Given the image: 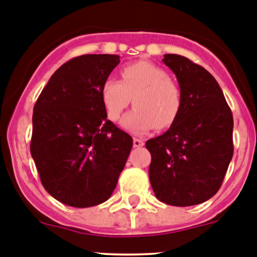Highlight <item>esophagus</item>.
Masks as SVG:
<instances>
[{"instance_id":"1","label":"esophagus","mask_w":257,"mask_h":257,"mask_svg":"<svg viewBox=\"0 0 257 257\" xmlns=\"http://www.w3.org/2000/svg\"><path fill=\"white\" fill-rule=\"evenodd\" d=\"M145 145V142H143V140H140V138H134L133 140V146L136 148H140L142 147V146Z\"/></svg>"}]
</instances>
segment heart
Wrapping results in <instances>:
<instances>
[{
	"mask_svg": "<svg viewBox=\"0 0 257 257\" xmlns=\"http://www.w3.org/2000/svg\"><path fill=\"white\" fill-rule=\"evenodd\" d=\"M100 97L110 120H116L133 99L134 107L121 119V126L145 133L157 126H171L183 106L180 87L166 72L151 62L140 61L121 69V81L107 78Z\"/></svg>",
	"mask_w": 257,
	"mask_h": 257,
	"instance_id": "obj_1",
	"label": "heart"
}]
</instances>
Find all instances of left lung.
<instances>
[{"label": "left lung", "instance_id": "8db88e82", "mask_svg": "<svg viewBox=\"0 0 257 257\" xmlns=\"http://www.w3.org/2000/svg\"><path fill=\"white\" fill-rule=\"evenodd\" d=\"M183 96L179 116L151 138L150 181L158 200L175 207L204 203L219 190L233 156V116L212 74L190 59L165 54Z\"/></svg>", "mask_w": 257, "mask_h": 257}]
</instances>
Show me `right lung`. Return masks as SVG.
<instances>
[{
	"label": "right lung",
	"mask_w": 257,
	"mask_h": 257,
	"mask_svg": "<svg viewBox=\"0 0 257 257\" xmlns=\"http://www.w3.org/2000/svg\"><path fill=\"white\" fill-rule=\"evenodd\" d=\"M112 54H85L59 67L38 97L30 152L45 190L74 208L111 196L133 147L107 120L102 82L119 64Z\"/></svg>",
	"instance_id": "obj_1"
}]
</instances>
